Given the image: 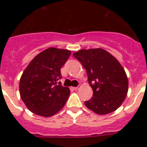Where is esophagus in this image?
Returning <instances> with one entry per match:
<instances>
[{
  "instance_id": "34e87169",
  "label": "esophagus",
  "mask_w": 147,
  "mask_h": 147,
  "mask_svg": "<svg viewBox=\"0 0 147 147\" xmlns=\"http://www.w3.org/2000/svg\"><path fill=\"white\" fill-rule=\"evenodd\" d=\"M72 88L74 90H77L79 89V87H74V88Z\"/></svg>"
}]
</instances>
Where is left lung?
Wrapping results in <instances>:
<instances>
[{
  "label": "left lung",
  "mask_w": 147,
  "mask_h": 147,
  "mask_svg": "<svg viewBox=\"0 0 147 147\" xmlns=\"http://www.w3.org/2000/svg\"><path fill=\"white\" fill-rule=\"evenodd\" d=\"M73 55L86 70L93 91L92 98L85 102V106L99 115L117 110L128 91V79L119 61L102 49H82Z\"/></svg>",
  "instance_id": "8db88e82"
}]
</instances>
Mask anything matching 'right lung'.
<instances>
[{"mask_svg":"<svg viewBox=\"0 0 147 147\" xmlns=\"http://www.w3.org/2000/svg\"><path fill=\"white\" fill-rule=\"evenodd\" d=\"M71 54L66 49L49 48L37 54L23 71L20 94L31 112L50 117L64 107L70 90L58 82L62 78L61 67Z\"/></svg>","mask_w":147,"mask_h":147,"instance_id":"add662e5","label":"right lung"}]
</instances>
